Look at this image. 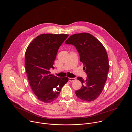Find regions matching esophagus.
<instances>
[{
    "mask_svg": "<svg viewBox=\"0 0 132 132\" xmlns=\"http://www.w3.org/2000/svg\"><path fill=\"white\" fill-rule=\"evenodd\" d=\"M75 78H69V80L70 82L74 81H75Z\"/></svg>",
    "mask_w": 132,
    "mask_h": 132,
    "instance_id": "34e87169",
    "label": "esophagus"
}]
</instances>
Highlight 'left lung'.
<instances>
[{"mask_svg":"<svg viewBox=\"0 0 132 132\" xmlns=\"http://www.w3.org/2000/svg\"><path fill=\"white\" fill-rule=\"evenodd\" d=\"M65 43L73 45L76 48L87 74L85 80L80 77L77 78L82 83V87L76 91L77 96L85 102L94 101L104 88L109 69L108 57L105 47L88 33L72 35Z\"/></svg>","mask_w":132,"mask_h":132,"instance_id":"obj_1","label":"left lung"}]
</instances>
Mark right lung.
<instances>
[{
    "mask_svg": "<svg viewBox=\"0 0 132 132\" xmlns=\"http://www.w3.org/2000/svg\"><path fill=\"white\" fill-rule=\"evenodd\" d=\"M69 36L66 34H42L28 45L25 55V68L30 87L38 99L45 103L55 101L67 77L50 74L59 47Z\"/></svg>",
    "mask_w": 132,
    "mask_h": 132,
    "instance_id": "add662e5",
    "label": "right lung"
}]
</instances>
